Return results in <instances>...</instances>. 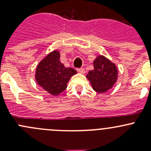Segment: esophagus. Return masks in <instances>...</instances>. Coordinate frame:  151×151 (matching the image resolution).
<instances>
[{"label":"esophagus","instance_id":"obj_1","mask_svg":"<svg viewBox=\"0 0 151 151\" xmlns=\"http://www.w3.org/2000/svg\"><path fill=\"white\" fill-rule=\"evenodd\" d=\"M77 71H78L79 73H80V74H85V69L83 68H77Z\"/></svg>","mask_w":151,"mask_h":151}]
</instances>
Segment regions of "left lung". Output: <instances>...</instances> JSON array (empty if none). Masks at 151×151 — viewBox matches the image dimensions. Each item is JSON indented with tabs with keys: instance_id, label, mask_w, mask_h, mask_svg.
<instances>
[{
	"instance_id": "8db88e82",
	"label": "left lung",
	"mask_w": 151,
	"mask_h": 151,
	"mask_svg": "<svg viewBox=\"0 0 151 151\" xmlns=\"http://www.w3.org/2000/svg\"><path fill=\"white\" fill-rule=\"evenodd\" d=\"M93 67V69L86 75V78L96 92L104 93L116 83L118 78V68L115 63L102 55L96 58Z\"/></svg>"
}]
</instances>
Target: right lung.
Returning a JSON list of instances; mask_svg holds the SVG:
<instances>
[{
    "label": "right lung",
    "instance_id": "add662e5",
    "mask_svg": "<svg viewBox=\"0 0 151 151\" xmlns=\"http://www.w3.org/2000/svg\"><path fill=\"white\" fill-rule=\"evenodd\" d=\"M60 53L58 50L50 52L36 66L35 79L39 86L52 96H58L66 90L67 83L76 70L67 68L60 61Z\"/></svg>",
    "mask_w": 151,
    "mask_h": 151
}]
</instances>
